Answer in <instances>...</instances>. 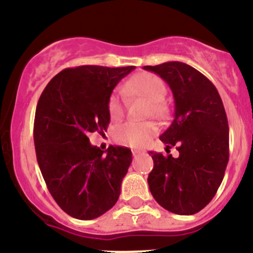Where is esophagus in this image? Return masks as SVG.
Instances as JSON below:
<instances>
[{
  "instance_id": "1",
  "label": "esophagus",
  "mask_w": 253,
  "mask_h": 253,
  "mask_svg": "<svg viewBox=\"0 0 253 253\" xmlns=\"http://www.w3.org/2000/svg\"><path fill=\"white\" fill-rule=\"evenodd\" d=\"M132 153H133V156H138V154L143 153V151H139V149H133V151H132Z\"/></svg>"
}]
</instances>
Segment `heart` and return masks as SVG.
<instances>
[{
  "instance_id": "heart-1",
  "label": "heart",
  "mask_w": 253,
  "mask_h": 253,
  "mask_svg": "<svg viewBox=\"0 0 253 253\" xmlns=\"http://www.w3.org/2000/svg\"><path fill=\"white\" fill-rule=\"evenodd\" d=\"M122 91L115 92L109 100V114L112 120H119L125 114V95H139L148 100V116L163 119L168 114L163 100L167 95V85L162 78L152 73H142L126 83ZM154 133V126L151 122L129 121L122 124L115 129V138L124 144L132 147L146 146Z\"/></svg>"
}]
</instances>
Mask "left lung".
Here are the masks:
<instances>
[{
  "label": "left lung",
  "instance_id": "obj_1",
  "mask_svg": "<svg viewBox=\"0 0 253 253\" xmlns=\"http://www.w3.org/2000/svg\"><path fill=\"white\" fill-rule=\"evenodd\" d=\"M158 74L174 96V120L159 139L176 146L178 158L149 152L153 169L148 185L168 211L193 215L216 194L229 162V124L216 87L205 75L180 61L143 67Z\"/></svg>",
  "mask_w": 253,
  "mask_h": 253
}]
</instances>
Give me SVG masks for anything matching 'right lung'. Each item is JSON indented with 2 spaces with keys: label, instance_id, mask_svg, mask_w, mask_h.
Masks as SVG:
<instances>
[{
  "label": "right lung",
  "instance_id": "right-lung-1",
  "mask_svg": "<svg viewBox=\"0 0 253 253\" xmlns=\"http://www.w3.org/2000/svg\"><path fill=\"white\" fill-rule=\"evenodd\" d=\"M134 68H67L38 100L33 137L39 169L56 204L75 219H96L119 200L131 149L110 146L104 153L87 134L106 131L112 90Z\"/></svg>",
  "mask_w": 253,
  "mask_h": 253
}]
</instances>
